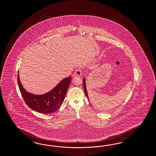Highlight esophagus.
I'll list each match as a JSON object with an SVG mask.
<instances>
[{
    "label": "esophagus",
    "instance_id": "1",
    "mask_svg": "<svg viewBox=\"0 0 156 156\" xmlns=\"http://www.w3.org/2000/svg\"><path fill=\"white\" fill-rule=\"evenodd\" d=\"M82 74V70L80 68H78L76 69L74 73V76H81Z\"/></svg>",
    "mask_w": 156,
    "mask_h": 156
}]
</instances>
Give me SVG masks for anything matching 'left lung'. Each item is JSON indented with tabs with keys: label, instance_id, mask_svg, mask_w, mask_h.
I'll return each mask as SVG.
<instances>
[{
	"label": "left lung",
	"instance_id": "8db88e82",
	"mask_svg": "<svg viewBox=\"0 0 156 156\" xmlns=\"http://www.w3.org/2000/svg\"><path fill=\"white\" fill-rule=\"evenodd\" d=\"M83 87H84V91H85V94L86 95L87 99L89 101V96H88V94H87V91L86 89V82H85V78H83ZM90 102V101H89Z\"/></svg>",
	"mask_w": 156,
	"mask_h": 156
}]
</instances>
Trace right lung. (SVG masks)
<instances>
[{
    "instance_id": "right-lung-1",
    "label": "right lung",
    "mask_w": 156,
    "mask_h": 156,
    "mask_svg": "<svg viewBox=\"0 0 156 156\" xmlns=\"http://www.w3.org/2000/svg\"><path fill=\"white\" fill-rule=\"evenodd\" d=\"M71 77L62 80L51 91L42 95H35L28 93L22 85L18 73V83L24 101L30 108L41 113H52L60 108L66 96L71 82Z\"/></svg>"
}]
</instances>
